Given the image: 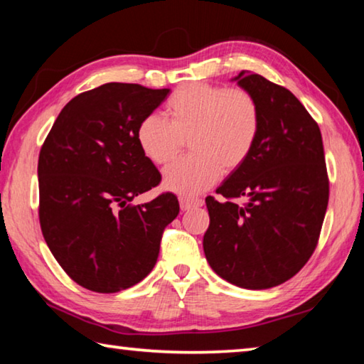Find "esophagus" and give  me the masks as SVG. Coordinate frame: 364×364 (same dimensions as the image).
<instances>
[{
	"mask_svg": "<svg viewBox=\"0 0 364 364\" xmlns=\"http://www.w3.org/2000/svg\"><path fill=\"white\" fill-rule=\"evenodd\" d=\"M202 204H204L202 199H186V197H181V199H180L181 210H191V208L200 207Z\"/></svg>",
	"mask_w": 364,
	"mask_h": 364,
	"instance_id": "obj_1",
	"label": "esophagus"
}]
</instances>
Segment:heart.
I'll return each instance as SVG.
<instances>
[{
    "instance_id": "heart-1",
    "label": "heart",
    "mask_w": 364,
    "mask_h": 364,
    "mask_svg": "<svg viewBox=\"0 0 364 364\" xmlns=\"http://www.w3.org/2000/svg\"><path fill=\"white\" fill-rule=\"evenodd\" d=\"M167 120L144 117L136 130L141 152L156 165L176 157L188 141L189 157L164 171V188L183 197L204 193L221 171L241 167L260 130V110L249 91L220 85L188 83L175 90L165 104Z\"/></svg>"
}]
</instances>
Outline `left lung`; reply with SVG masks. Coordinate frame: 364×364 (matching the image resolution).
I'll list each match as a JSON object with an SVG mask.
<instances>
[{"label": "left lung", "instance_id": "obj_1", "mask_svg": "<svg viewBox=\"0 0 364 364\" xmlns=\"http://www.w3.org/2000/svg\"><path fill=\"white\" fill-rule=\"evenodd\" d=\"M254 96L260 130L249 157L207 197L208 264L220 278L252 291L291 279L311 257L329 200L318 123L284 86L242 70L232 78ZM248 202L239 206L236 198Z\"/></svg>", "mask_w": 364, "mask_h": 364}]
</instances>
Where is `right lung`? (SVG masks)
<instances>
[{"label":"right lung","mask_w":364,"mask_h":364,"mask_svg":"<svg viewBox=\"0 0 364 364\" xmlns=\"http://www.w3.org/2000/svg\"><path fill=\"white\" fill-rule=\"evenodd\" d=\"M168 93L136 83L85 91L60 110L40 151L43 236L65 273L93 292L143 281L157 262L164 228L180 212L170 193L128 204L160 183L136 130Z\"/></svg>","instance_id":"add662e5"}]
</instances>
